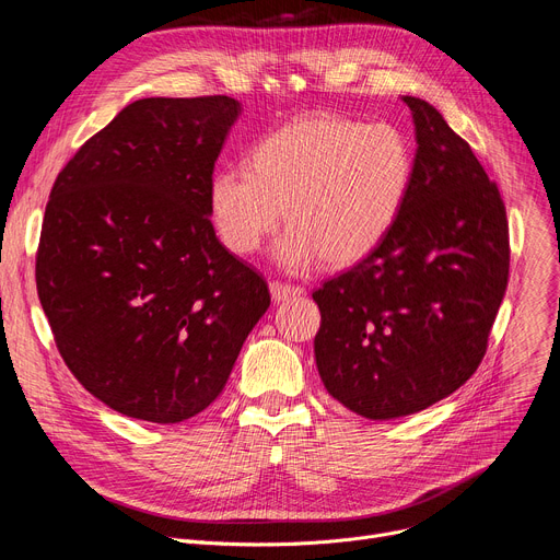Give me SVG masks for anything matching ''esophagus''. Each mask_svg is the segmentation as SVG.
<instances>
[{
	"instance_id": "34e87169",
	"label": "esophagus",
	"mask_w": 560,
	"mask_h": 560,
	"mask_svg": "<svg viewBox=\"0 0 560 560\" xmlns=\"http://www.w3.org/2000/svg\"><path fill=\"white\" fill-rule=\"evenodd\" d=\"M270 292H272V300L279 304V302H288V300H298V298H302V295H304V288L272 281V283H270Z\"/></svg>"
}]
</instances>
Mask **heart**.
<instances>
[{
    "label": "heart",
    "mask_w": 560,
    "mask_h": 560,
    "mask_svg": "<svg viewBox=\"0 0 560 560\" xmlns=\"http://www.w3.org/2000/svg\"><path fill=\"white\" fill-rule=\"evenodd\" d=\"M413 179L406 138L390 125H361L308 113L256 142L249 167L213 174L209 201L224 247L252 256L283 218L288 231L272 258L304 272L322 258L349 268L393 231Z\"/></svg>",
    "instance_id": "1"
}]
</instances>
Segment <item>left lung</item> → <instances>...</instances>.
I'll list each match as a JSON object with an SVG mask.
<instances>
[{
	"label": "left lung",
	"instance_id": "8db88e82",
	"mask_svg": "<svg viewBox=\"0 0 560 560\" xmlns=\"http://www.w3.org/2000/svg\"><path fill=\"white\" fill-rule=\"evenodd\" d=\"M416 125L413 179L381 243L313 292L315 363L334 399L395 420L472 376L509 283L502 195L429 102L404 95Z\"/></svg>",
	"mask_w": 560,
	"mask_h": 560
}]
</instances>
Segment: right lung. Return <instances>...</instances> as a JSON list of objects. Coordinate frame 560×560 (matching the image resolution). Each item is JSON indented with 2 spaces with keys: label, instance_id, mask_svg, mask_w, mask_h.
<instances>
[{
  "label": "right lung",
  "instance_id": "obj_1",
  "mask_svg": "<svg viewBox=\"0 0 560 560\" xmlns=\"http://www.w3.org/2000/svg\"><path fill=\"white\" fill-rule=\"evenodd\" d=\"M238 115L224 95L138 100L54 182L38 298L79 384L127 418L201 413L270 306L268 283L211 224L213 167Z\"/></svg>",
  "mask_w": 560,
  "mask_h": 560
}]
</instances>
